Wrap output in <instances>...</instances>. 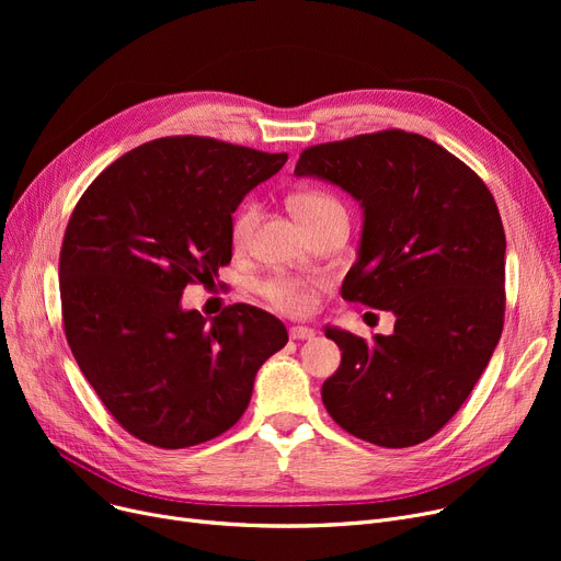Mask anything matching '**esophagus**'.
Wrapping results in <instances>:
<instances>
[{
	"label": "esophagus",
	"instance_id": "esophagus-1",
	"mask_svg": "<svg viewBox=\"0 0 561 561\" xmlns=\"http://www.w3.org/2000/svg\"><path fill=\"white\" fill-rule=\"evenodd\" d=\"M288 334H290L293 341H309V339L316 336V332L311 328H300V325L298 328H290Z\"/></svg>",
	"mask_w": 561,
	"mask_h": 561
}]
</instances>
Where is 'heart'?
Wrapping results in <instances>:
<instances>
[{
	"mask_svg": "<svg viewBox=\"0 0 561 561\" xmlns=\"http://www.w3.org/2000/svg\"><path fill=\"white\" fill-rule=\"evenodd\" d=\"M293 211L305 222V227L313 225L322 216L341 211V202L320 188H302L290 197ZM256 204L245 202L239 211L233 214L229 225V239L236 250H243L250 243L252 227L256 222ZM322 286L320 279H300L290 275H273L261 284V296L268 300L277 311L290 316H305L316 305V293Z\"/></svg>",
	"mask_w": 561,
	"mask_h": 561,
	"instance_id": "obj_1",
	"label": "heart"
}]
</instances>
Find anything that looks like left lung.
<instances>
[{"label":"left lung","instance_id":"1","mask_svg":"<svg viewBox=\"0 0 561 561\" xmlns=\"http://www.w3.org/2000/svg\"><path fill=\"white\" fill-rule=\"evenodd\" d=\"M296 174L362 202L359 259L341 296L396 313L391 336L325 330L343 355L322 402L368 444H423L457 414L503 334L507 243L495 199L476 170L402 129L311 145Z\"/></svg>","mask_w":561,"mask_h":561}]
</instances>
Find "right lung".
<instances>
[{"label": "right lung", "mask_w": 561, "mask_h": 561, "mask_svg": "<svg viewBox=\"0 0 561 561\" xmlns=\"http://www.w3.org/2000/svg\"><path fill=\"white\" fill-rule=\"evenodd\" d=\"M286 159L165 136L79 197L58 259L66 339L108 414L142 444L180 450L227 432L261 364L286 345L284 322L252 305L211 320L180 305L188 284L214 282L231 261V214Z\"/></svg>", "instance_id": "add662e5"}]
</instances>
